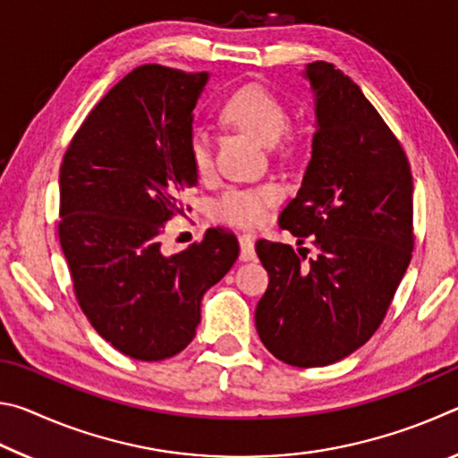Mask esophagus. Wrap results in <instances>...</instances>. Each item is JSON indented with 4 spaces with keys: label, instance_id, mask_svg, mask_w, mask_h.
Listing matches in <instances>:
<instances>
[{
    "label": "esophagus",
    "instance_id": "1",
    "mask_svg": "<svg viewBox=\"0 0 458 458\" xmlns=\"http://www.w3.org/2000/svg\"><path fill=\"white\" fill-rule=\"evenodd\" d=\"M257 252H254V234H242L240 236V260H254Z\"/></svg>",
    "mask_w": 458,
    "mask_h": 458
}]
</instances>
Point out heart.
Wrapping results in <instances>:
<instances>
[{
	"mask_svg": "<svg viewBox=\"0 0 458 458\" xmlns=\"http://www.w3.org/2000/svg\"><path fill=\"white\" fill-rule=\"evenodd\" d=\"M220 119L228 127L244 131L268 143L273 153H286L289 149L291 113L283 98L262 84H246L232 92L220 108ZM188 153L193 169L199 177H212L216 172L214 145L204 131H193L188 143ZM283 191L275 183L260 185H230L214 199L212 212L218 220L236 224V226H259L265 222L268 208L281 199Z\"/></svg>",
	"mask_w": 458,
	"mask_h": 458,
	"instance_id": "heart-1",
	"label": "heart"
}]
</instances>
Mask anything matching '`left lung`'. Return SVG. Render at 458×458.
Segmentation results:
<instances>
[{
  "label": "left lung",
  "instance_id": "left-lung-1",
  "mask_svg": "<svg viewBox=\"0 0 458 458\" xmlns=\"http://www.w3.org/2000/svg\"><path fill=\"white\" fill-rule=\"evenodd\" d=\"M317 100L313 155L278 226L309 248L259 240L268 289L257 305L267 350L294 368L344 360L374 335L412 259L414 183L396 135L358 84L307 64Z\"/></svg>",
  "mask_w": 458,
  "mask_h": 458
}]
</instances>
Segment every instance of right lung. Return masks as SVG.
<instances>
[{
	"label": "right lung",
	"mask_w": 458,
	"mask_h": 458,
	"mask_svg": "<svg viewBox=\"0 0 458 458\" xmlns=\"http://www.w3.org/2000/svg\"><path fill=\"white\" fill-rule=\"evenodd\" d=\"M206 81L135 68L82 121L60 165L58 238L76 303L100 337L139 361L190 345L201 297L240 252L234 232L210 228L188 250L161 254L165 224L183 214L182 191L198 185L188 143Z\"/></svg>",
	"instance_id": "obj_1"
}]
</instances>
